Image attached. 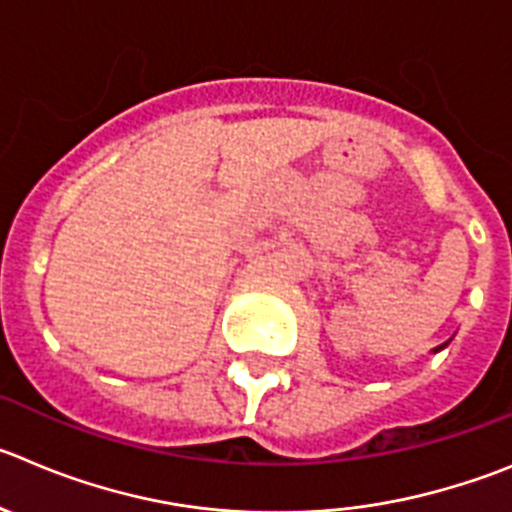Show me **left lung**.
<instances>
[{"instance_id":"obj_1","label":"left lung","mask_w":512,"mask_h":512,"mask_svg":"<svg viewBox=\"0 0 512 512\" xmlns=\"http://www.w3.org/2000/svg\"><path fill=\"white\" fill-rule=\"evenodd\" d=\"M444 345H447V342H444ZM444 345H439V348H437V350H442V348H444Z\"/></svg>"}]
</instances>
